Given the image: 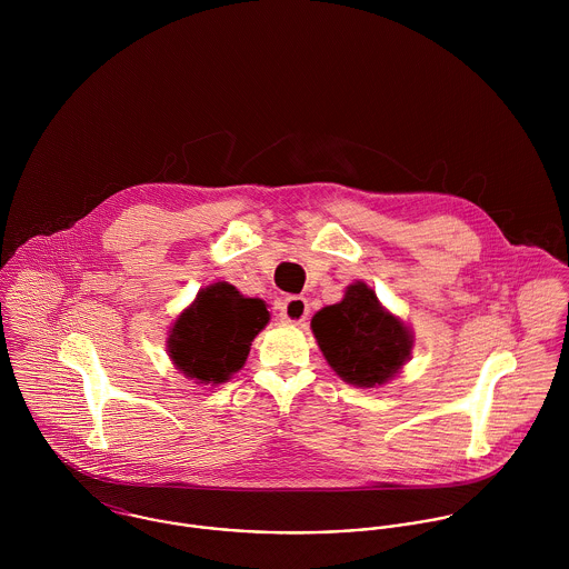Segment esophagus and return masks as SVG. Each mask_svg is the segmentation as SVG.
<instances>
[{"mask_svg": "<svg viewBox=\"0 0 569 569\" xmlns=\"http://www.w3.org/2000/svg\"><path fill=\"white\" fill-rule=\"evenodd\" d=\"M309 316V302L302 296H289L280 305V318L289 325H302Z\"/></svg>", "mask_w": 569, "mask_h": 569, "instance_id": "1", "label": "esophagus"}]
</instances>
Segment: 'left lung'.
Listing matches in <instances>:
<instances>
[{"mask_svg": "<svg viewBox=\"0 0 569 569\" xmlns=\"http://www.w3.org/2000/svg\"><path fill=\"white\" fill-rule=\"evenodd\" d=\"M311 330L326 363L355 388L386 386L411 359V326L390 313L361 280L348 284L337 305L320 309Z\"/></svg>", "mask_w": 569, "mask_h": 569, "instance_id": "8db88e82", "label": "left lung"}]
</instances>
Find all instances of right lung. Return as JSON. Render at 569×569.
<instances>
[{
	"label": "right lung",
	"mask_w": 569,
	"mask_h": 569,
	"mask_svg": "<svg viewBox=\"0 0 569 569\" xmlns=\"http://www.w3.org/2000/svg\"><path fill=\"white\" fill-rule=\"evenodd\" d=\"M269 320L271 313L260 298H244L237 287L214 282L172 322L166 350L183 377L219 386L243 368L253 337Z\"/></svg>",
	"instance_id": "obj_1"
}]
</instances>
